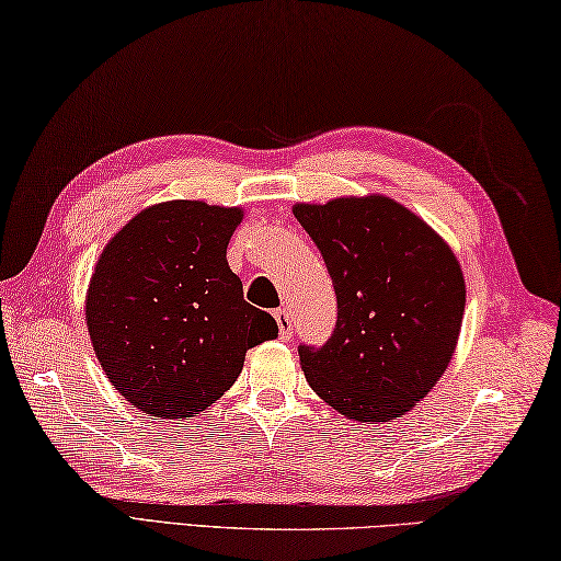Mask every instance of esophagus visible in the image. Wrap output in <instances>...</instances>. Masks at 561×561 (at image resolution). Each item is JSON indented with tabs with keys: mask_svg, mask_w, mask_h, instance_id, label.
Masks as SVG:
<instances>
[{
	"mask_svg": "<svg viewBox=\"0 0 561 561\" xmlns=\"http://www.w3.org/2000/svg\"><path fill=\"white\" fill-rule=\"evenodd\" d=\"M273 317H276L280 339L290 341V336H293V317H290V312L288 310H276V312H273Z\"/></svg>",
	"mask_w": 561,
	"mask_h": 561,
	"instance_id": "esophagus-1",
	"label": "esophagus"
}]
</instances>
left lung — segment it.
Returning a JSON list of instances; mask_svg holds the SVG:
<instances>
[{"instance_id":"8db88e82","label":"left lung","mask_w":561,"mask_h":561,"mask_svg":"<svg viewBox=\"0 0 561 561\" xmlns=\"http://www.w3.org/2000/svg\"><path fill=\"white\" fill-rule=\"evenodd\" d=\"M322 251L339 319L322 348L300 346L312 390L346 419L390 421L416 407L448 368L465 314L460 261L392 198L297 203Z\"/></svg>"}]
</instances>
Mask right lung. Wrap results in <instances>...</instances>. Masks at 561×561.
I'll use <instances>...</instances> for the list:
<instances>
[{"label": "right lung", "instance_id": "obj_1", "mask_svg": "<svg viewBox=\"0 0 561 561\" xmlns=\"http://www.w3.org/2000/svg\"><path fill=\"white\" fill-rule=\"evenodd\" d=\"M242 217L203 201L157 203L101 251L87 329L111 385L142 414L205 411L234 385L247 351L278 336L227 264Z\"/></svg>", "mask_w": 561, "mask_h": 561}]
</instances>
